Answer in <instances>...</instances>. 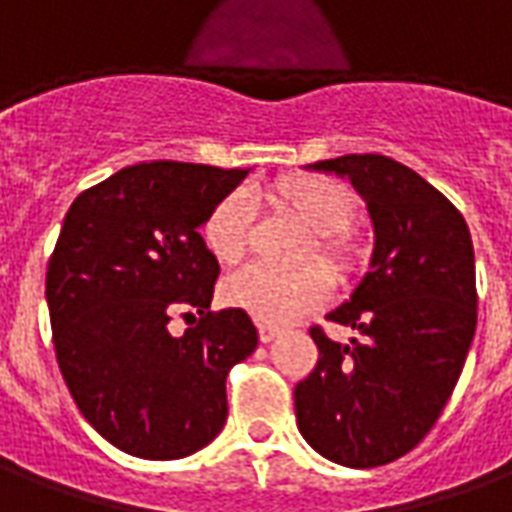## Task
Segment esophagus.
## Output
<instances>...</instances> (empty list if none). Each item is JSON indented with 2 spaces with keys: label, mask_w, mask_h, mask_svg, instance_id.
I'll list each match as a JSON object with an SVG mask.
<instances>
[{
  "label": "esophagus",
  "mask_w": 512,
  "mask_h": 512,
  "mask_svg": "<svg viewBox=\"0 0 512 512\" xmlns=\"http://www.w3.org/2000/svg\"><path fill=\"white\" fill-rule=\"evenodd\" d=\"M257 332H260V343H271L279 334V329L271 326V323H257Z\"/></svg>",
  "instance_id": "1"
}]
</instances>
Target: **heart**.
I'll return each instance as SVG.
<instances>
[{"label":"heart","mask_w":512,"mask_h":512,"mask_svg":"<svg viewBox=\"0 0 512 512\" xmlns=\"http://www.w3.org/2000/svg\"><path fill=\"white\" fill-rule=\"evenodd\" d=\"M268 197L279 211L310 230L312 246L307 255H315L334 274H345L354 266L359 244L348 227L354 216V197L340 180L326 175H288L271 186ZM249 233L252 205L241 191L216 202L202 224V241L222 266H235L246 255ZM326 293L329 277L321 266H307L293 274L249 266L224 282V301L260 323L290 321L326 299Z\"/></svg>","instance_id":"b5f03b06"}]
</instances>
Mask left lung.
I'll return each mask as SVG.
<instances>
[{
  "instance_id": "8db88e82",
  "label": "left lung",
  "mask_w": 512,
  "mask_h": 512,
  "mask_svg": "<svg viewBox=\"0 0 512 512\" xmlns=\"http://www.w3.org/2000/svg\"><path fill=\"white\" fill-rule=\"evenodd\" d=\"M310 169L348 178L373 219L370 271L326 321L356 329L310 337L318 365L296 384L301 436L351 469L397 461L436 425L477 329L474 249L461 211L395 158L362 153Z\"/></svg>"
}]
</instances>
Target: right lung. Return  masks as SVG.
<instances>
[{
    "instance_id": "obj_1",
    "label": "right lung",
    "mask_w": 512,
    "mask_h": 512,
    "mask_svg": "<svg viewBox=\"0 0 512 512\" xmlns=\"http://www.w3.org/2000/svg\"><path fill=\"white\" fill-rule=\"evenodd\" d=\"M246 175L134 164L65 213L46 271L57 365L84 419L128 455L186 458L227 422V373L257 329L244 310H211L219 263L200 227ZM172 314L183 335L168 332Z\"/></svg>"
}]
</instances>
